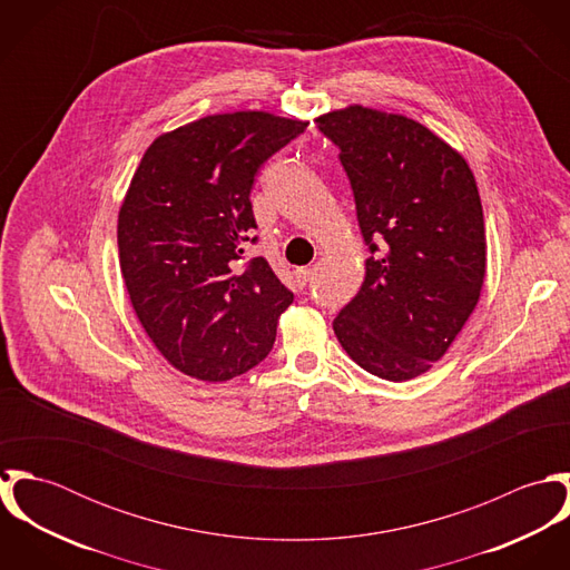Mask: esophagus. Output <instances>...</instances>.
I'll list each match as a JSON object with an SVG mask.
<instances>
[{
  "label": "esophagus",
  "instance_id": "1",
  "mask_svg": "<svg viewBox=\"0 0 570 570\" xmlns=\"http://www.w3.org/2000/svg\"><path fill=\"white\" fill-rule=\"evenodd\" d=\"M312 274H314L312 267H301V269H296V276H298L301 285H307V283L312 281Z\"/></svg>",
  "mask_w": 570,
  "mask_h": 570
}]
</instances>
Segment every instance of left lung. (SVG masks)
I'll list each match as a JSON object with an SVG mask.
<instances>
[{"instance_id":"1","label":"left lung","mask_w":570,"mask_h":570,"mask_svg":"<svg viewBox=\"0 0 570 570\" xmlns=\"http://www.w3.org/2000/svg\"><path fill=\"white\" fill-rule=\"evenodd\" d=\"M316 122L340 149L371 252L333 331L364 371L406 382L445 355L481 298L488 244L474 173L400 114L351 105Z\"/></svg>"}]
</instances>
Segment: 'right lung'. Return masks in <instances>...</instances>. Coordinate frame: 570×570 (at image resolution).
Instances as JSON below:
<instances>
[{"label": "right lung", "instance_id": "obj_1", "mask_svg": "<svg viewBox=\"0 0 570 570\" xmlns=\"http://www.w3.org/2000/svg\"><path fill=\"white\" fill-rule=\"evenodd\" d=\"M307 122L267 111L206 116L145 151L118 213L122 278L138 321L184 375L226 382L272 351L294 294L256 244L258 168Z\"/></svg>", "mask_w": 570, "mask_h": 570}]
</instances>
